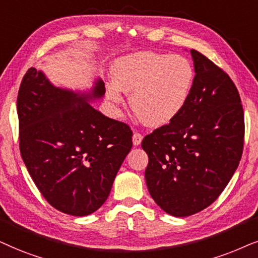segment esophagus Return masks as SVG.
I'll return each mask as SVG.
<instances>
[{
  "mask_svg": "<svg viewBox=\"0 0 258 258\" xmlns=\"http://www.w3.org/2000/svg\"><path fill=\"white\" fill-rule=\"evenodd\" d=\"M142 140H143V136L140 135V133H135V135H133L132 142L135 146H139L140 144H142Z\"/></svg>",
  "mask_w": 258,
  "mask_h": 258,
  "instance_id": "1",
  "label": "esophagus"
}]
</instances>
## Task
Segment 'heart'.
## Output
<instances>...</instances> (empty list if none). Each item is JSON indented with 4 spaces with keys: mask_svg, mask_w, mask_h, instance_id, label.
<instances>
[{
    "mask_svg": "<svg viewBox=\"0 0 258 258\" xmlns=\"http://www.w3.org/2000/svg\"><path fill=\"white\" fill-rule=\"evenodd\" d=\"M114 82L106 86L113 106L122 104V91L139 118L150 126L169 123L181 112L194 85L195 72L183 55L153 51L125 55L113 63Z\"/></svg>",
    "mask_w": 258,
    "mask_h": 258,
    "instance_id": "heart-1",
    "label": "heart"
}]
</instances>
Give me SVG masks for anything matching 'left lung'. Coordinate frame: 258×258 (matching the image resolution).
Instances as JSON below:
<instances>
[{
	"mask_svg": "<svg viewBox=\"0 0 258 258\" xmlns=\"http://www.w3.org/2000/svg\"><path fill=\"white\" fill-rule=\"evenodd\" d=\"M195 78L181 112L146 136L145 170L153 201L174 217L204 210L231 179L243 152L244 113L238 91L224 71L190 50Z\"/></svg>",
	"mask_w": 258,
	"mask_h": 258,
	"instance_id": "obj_1",
	"label": "left lung"
}]
</instances>
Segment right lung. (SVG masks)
<instances>
[{
    "label": "right lung",
    "mask_w": 258,
    "mask_h": 258,
    "mask_svg": "<svg viewBox=\"0 0 258 258\" xmlns=\"http://www.w3.org/2000/svg\"><path fill=\"white\" fill-rule=\"evenodd\" d=\"M104 94L100 78L89 91H72L54 86L34 67L20 86L22 159L46 201L63 214L82 217L97 211L132 149L130 127L91 105Z\"/></svg>",
    "instance_id": "right-lung-1"
}]
</instances>
